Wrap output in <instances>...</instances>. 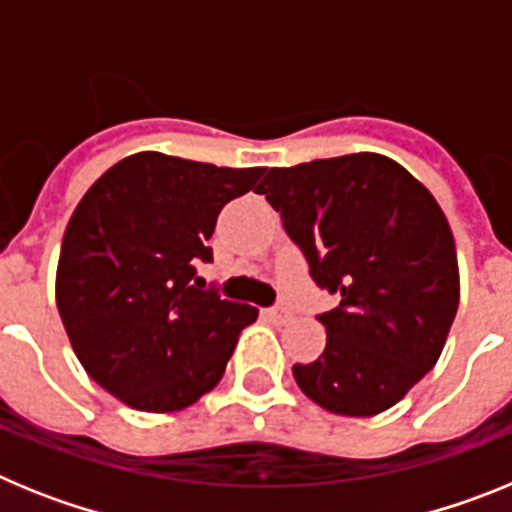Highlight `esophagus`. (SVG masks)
Segmentation results:
<instances>
[{"mask_svg": "<svg viewBox=\"0 0 512 512\" xmlns=\"http://www.w3.org/2000/svg\"><path fill=\"white\" fill-rule=\"evenodd\" d=\"M264 318L274 325H284L292 318V312H289L287 307H269V310H264Z\"/></svg>", "mask_w": 512, "mask_h": 512, "instance_id": "obj_1", "label": "esophagus"}]
</instances>
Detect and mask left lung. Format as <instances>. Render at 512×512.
Listing matches in <instances>:
<instances>
[{
    "instance_id": "left-lung-1",
    "label": "left lung",
    "mask_w": 512,
    "mask_h": 512,
    "mask_svg": "<svg viewBox=\"0 0 512 512\" xmlns=\"http://www.w3.org/2000/svg\"><path fill=\"white\" fill-rule=\"evenodd\" d=\"M259 194L310 277L341 295L318 315L323 354L292 366L295 382L328 413H384L436 366L459 307L454 235L436 197L379 153L269 169Z\"/></svg>"
}]
</instances>
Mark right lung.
<instances>
[{"label":"right lung","mask_w":512,"mask_h":512,"mask_svg":"<svg viewBox=\"0 0 512 512\" xmlns=\"http://www.w3.org/2000/svg\"><path fill=\"white\" fill-rule=\"evenodd\" d=\"M264 166L228 169L133 153L81 197L61 243L56 305L89 377L143 413H174L215 390L259 310L200 289L197 261L230 200Z\"/></svg>","instance_id":"obj_1"}]
</instances>
